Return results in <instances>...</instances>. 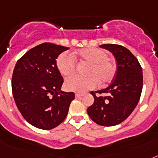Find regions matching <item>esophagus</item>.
<instances>
[{"label":"esophagus","mask_w":158,"mask_h":158,"mask_svg":"<svg viewBox=\"0 0 158 158\" xmlns=\"http://www.w3.org/2000/svg\"><path fill=\"white\" fill-rule=\"evenodd\" d=\"M83 95H84V94H75V98H81V97L83 96Z\"/></svg>","instance_id":"1"}]
</instances>
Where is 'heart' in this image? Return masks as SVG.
I'll list each match as a JSON object with an SVG mask.
<instances>
[{"mask_svg":"<svg viewBox=\"0 0 158 158\" xmlns=\"http://www.w3.org/2000/svg\"><path fill=\"white\" fill-rule=\"evenodd\" d=\"M82 61L89 63L87 77L74 76L64 82L66 90L76 93H84L96 87L98 82L106 84L112 80L116 72L114 62L107 57L106 52L95 48H84L75 54ZM56 67L61 75L70 76L75 72L76 63L74 57L67 52H63L56 59Z\"/></svg>","mask_w":158,"mask_h":158,"instance_id":"b5f03b06","label":"heart"}]
</instances>
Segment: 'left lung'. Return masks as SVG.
I'll return each instance as SVG.
<instances>
[{"label":"left lung","instance_id":"8db88e82","mask_svg":"<svg viewBox=\"0 0 158 158\" xmlns=\"http://www.w3.org/2000/svg\"><path fill=\"white\" fill-rule=\"evenodd\" d=\"M100 48L112 53L117 70L115 79L107 88L91 92L94 102L87 111L98 125L113 126L127 119L139 101L143 89L142 67L137 58L123 46L103 44ZM96 93L108 95L97 97Z\"/></svg>","mask_w":158,"mask_h":158}]
</instances>
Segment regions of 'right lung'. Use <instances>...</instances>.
<instances>
[{
  "instance_id": "1",
  "label": "right lung",
  "mask_w": 158,
  "mask_h": 158,
  "mask_svg": "<svg viewBox=\"0 0 158 158\" xmlns=\"http://www.w3.org/2000/svg\"><path fill=\"white\" fill-rule=\"evenodd\" d=\"M69 48L42 43L27 52L16 63L11 86L15 104L23 117L34 127L52 130L64 121L73 92L60 90L63 78L56 59Z\"/></svg>"
}]
</instances>
